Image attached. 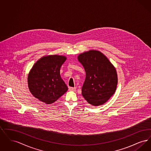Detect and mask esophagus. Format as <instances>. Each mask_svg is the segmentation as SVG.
Masks as SVG:
<instances>
[{"label":"esophagus","instance_id":"1","mask_svg":"<svg viewBox=\"0 0 151 151\" xmlns=\"http://www.w3.org/2000/svg\"><path fill=\"white\" fill-rule=\"evenodd\" d=\"M69 91H73V92H75V91H76V88H75V87H69Z\"/></svg>","mask_w":151,"mask_h":151}]
</instances>
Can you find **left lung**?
<instances>
[{
    "label": "left lung",
    "mask_w": 151,
    "mask_h": 151,
    "mask_svg": "<svg viewBox=\"0 0 151 151\" xmlns=\"http://www.w3.org/2000/svg\"><path fill=\"white\" fill-rule=\"evenodd\" d=\"M78 60L86 73L81 88L85 100L93 106L104 104L114 93L118 83L114 67L99 51L91 50L80 54Z\"/></svg>",
    "instance_id": "left-lung-1"
}]
</instances>
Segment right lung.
<instances>
[{
  "instance_id": "right-lung-1",
  "label": "right lung",
  "mask_w": 151,
  "mask_h": 151,
  "mask_svg": "<svg viewBox=\"0 0 151 151\" xmlns=\"http://www.w3.org/2000/svg\"><path fill=\"white\" fill-rule=\"evenodd\" d=\"M66 58L49 55L39 59L29 72V90L39 100L50 104L67 92L68 88L61 79L60 69Z\"/></svg>"
}]
</instances>
